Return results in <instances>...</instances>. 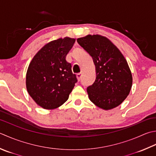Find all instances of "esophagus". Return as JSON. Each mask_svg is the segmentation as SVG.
I'll return each instance as SVG.
<instances>
[{
    "mask_svg": "<svg viewBox=\"0 0 156 156\" xmlns=\"http://www.w3.org/2000/svg\"><path fill=\"white\" fill-rule=\"evenodd\" d=\"M76 77H77L78 80L80 81L81 80V78H82V74H81V73H79V74H77V75H76Z\"/></svg>",
    "mask_w": 156,
    "mask_h": 156,
    "instance_id": "obj_1",
    "label": "esophagus"
}]
</instances>
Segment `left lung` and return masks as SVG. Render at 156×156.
Returning <instances> with one entry per match:
<instances>
[{
  "label": "left lung",
  "instance_id": "1",
  "mask_svg": "<svg viewBox=\"0 0 156 156\" xmlns=\"http://www.w3.org/2000/svg\"><path fill=\"white\" fill-rule=\"evenodd\" d=\"M78 43L92 57L96 79L87 87L89 99L99 108L108 110L120 105L130 91L133 77L123 55L104 36L88 35Z\"/></svg>",
  "mask_w": 156,
  "mask_h": 156
}]
</instances>
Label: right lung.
<instances>
[{"label": "right lung", "mask_w": 156, "mask_h": 156, "mask_svg": "<svg viewBox=\"0 0 156 156\" xmlns=\"http://www.w3.org/2000/svg\"><path fill=\"white\" fill-rule=\"evenodd\" d=\"M76 40L66 37L44 45L30 62L26 88L33 100L42 108L55 109L65 103L78 80L72 65L66 60Z\"/></svg>", "instance_id": "add662e5"}]
</instances>
